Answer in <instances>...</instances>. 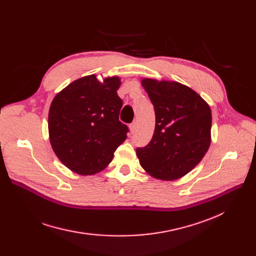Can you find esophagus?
Segmentation results:
<instances>
[{"mask_svg": "<svg viewBox=\"0 0 256 256\" xmlns=\"http://www.w3.org/2000/svg\"><path fill=\"white\" fill-rule=\"evenodd\" d=\"M137 128H138L137 121H134V122L130 124V130L132 132H135L137 130Z\"/></svg>", "mask_w": 256, "mask_h": 256, "instance_id": "34e87169", "label": "esophagus"}]
</instances>
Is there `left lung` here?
I'll return each mask as SVG.
<instances>
[{"instance_id":"left-lung-1","label":"left lung","mask_w":256,"mask_h":256,"mask_svg":"<svg viewBox=\"0 0 256 256\" xmlns=\"http://www.w3.org/2000/svg\"><path fill=\"white\" fill-rule=\"evenodd\" d=\"M142 85L154 104L156 128L150 142L136 150L140 165L156 178L178 180L208 150L210 109L194 90L178 82L144 78Z\"/></svg>"}]
</instances>
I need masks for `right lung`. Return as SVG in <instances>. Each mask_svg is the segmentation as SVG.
<instances>
[{"instance_id":"obj_1","label":"right lung","mask_w":256,"mask_h":256,"mask_svg":"<svg viewBox=\"0 0 256 256\" xmlns=\"http://www.w3.org/2000/svg\"><path fill=\"white\" fill-rule=\"evenodd\" d=\"M120 80L98 82L94 74L80 78L59 92L48 112L50 141L61 162L82 176H91L111 163L126 139L128 128L119 120L124 104Z\"/></svg>"}]
</instances>
